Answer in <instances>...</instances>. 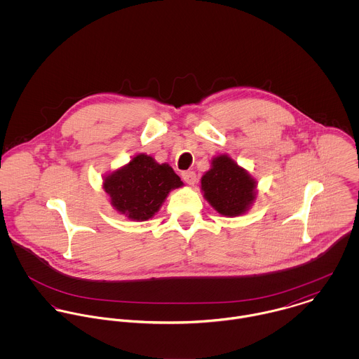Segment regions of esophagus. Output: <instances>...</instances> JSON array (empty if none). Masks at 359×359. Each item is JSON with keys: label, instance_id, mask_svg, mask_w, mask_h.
<instances>
[{"label": "esophagus", "instance_id": "obj_1", "mask_svg": "<svg viewBox=\"0 0 359 359\" xmlns=\"http://www.w3.org/2000/svg\"><path fill=\"white\" fill-rule=\"evenodd\" d=\"M182 180L188 184V185H195L198 181V177L194 171H184L182 172Z\"/></svg>", "mask_w": 359, "mask_h": 359}]
</instances>
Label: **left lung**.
Listing matches in <instances>:
<instances>
[{
	"mask_svg": "<svg viewBox=\"0 0 359 359\" xmlns=\"http://www.w3.org/2000/svg\"><path fill=\"white\" fill-rule=\"evenodd\" d=\"M201 184L205 201L224 217L242 215L256 201V180L228 154L212 157Z\"/></svg>",
	"mask_w": 359,
	"mask_h": 359,
	"instance_id": "obj_1",
	"label": "left lung"
}]
</instances>
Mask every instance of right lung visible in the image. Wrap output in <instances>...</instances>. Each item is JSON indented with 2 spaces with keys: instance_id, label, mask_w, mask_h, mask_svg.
<instances>
[{
  "instance_id": "right-lung-1",
  "label": "right lung",
  "mask_w": 359,
  "mask_h": 359,
  "mask_svg": "<svg viewBox=\"0 0 359 359\" xmlns=\"http://www.w3.org/2000/svg\"><path fill=\"white\" fill-rule=\"evenodd\" d=\"M184 182L167 163L152 156H134L128 164L103 177V189L113 208L133 221L152 218L172 189Z\"/></svg>"
}]
</instances>
